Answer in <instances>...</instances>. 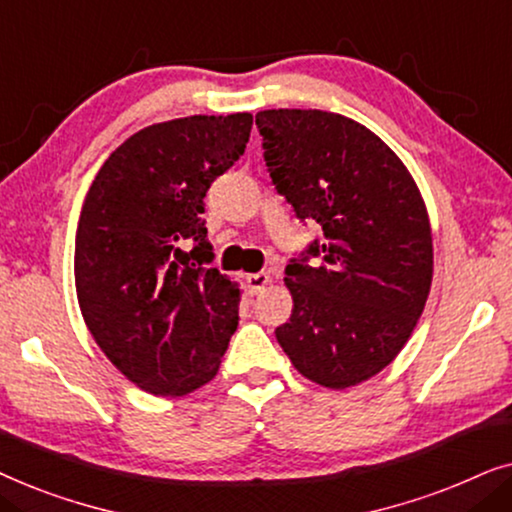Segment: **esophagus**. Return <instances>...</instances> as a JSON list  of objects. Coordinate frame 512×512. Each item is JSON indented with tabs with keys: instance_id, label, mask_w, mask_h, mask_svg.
Returning <instances> with one entry per match:
<instances>
[{
	"instance_id": "34e87169",
	"label": "esophagus",
	"mask_w": 512,
	"mask_h": 512,
	"mask_svg": "<svg viewBox=\"0 0 512 512\" xmlns=\"http://www.w3.org/2000/svg\"><path fill=\"white\" fill-rule=\"evenodd\" d=\"M270 284V275L268 272H254V275H247V286H249V293H261L265 286Z\"/></svg>"
}]
</instances>
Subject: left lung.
Listing matches in <instances>:
<instances>
[{
	"label": "left lung",
	"instance_id": "8db88e82",
	"mask_svg": "<svg viewBox=\"0 0 512 512\" xmlns=\"http://www.w3.org/2000/svg\"><path fill=\"white\" fill-rule=\"evenodd\" d=\"M256 125L272 184L324 233L286 265L293 310L277 342L307 380L356 387L396 359L429 298L433 240L422 193L403 160L352 118L268 109Z\"/></svg>",
	"mask_w": 512,
	"mask_h": 512
}]
</instances>
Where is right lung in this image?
Returning <instances> with one entry per match:
<instances>
[{
    "instance_id": "right-lung-1",
    "label": "right lung",
    "mask_w": 512,
    "mask_h": 512,
    "mask_svg": "<svg viewBox=\"0 0 512 512\" xmlns=\"http://www.w3.org/2000/svg\"><path fill=\"white\" fill-rule=\"evenodd\" d=\"M251 123L242 111L149 125L104 160L83 200L74 249L83 321L153 396L212 380L237 328L240 286L202 268L214 254L200 214L212 181L247 149Z\"/></svg>"
}]
</instances>
